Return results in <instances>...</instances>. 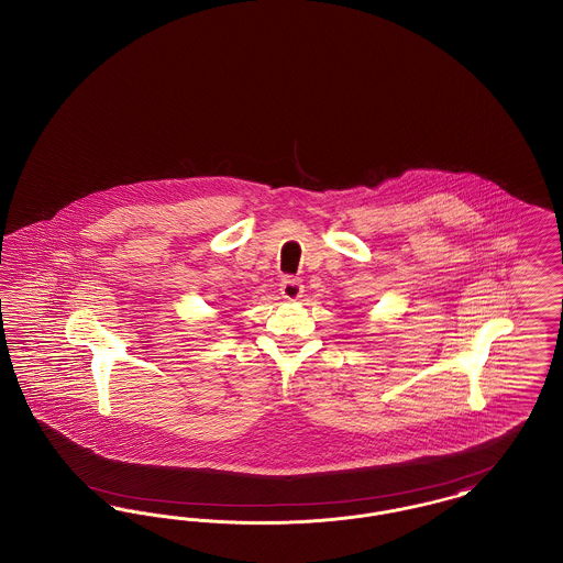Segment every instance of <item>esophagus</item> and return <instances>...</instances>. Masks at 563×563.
<instances>
[{"label":"esophagus","instance_id":"34e87169","mask_svg":"<svg viewBox=\"0 0 563 563\" xmlns=\"http://www.w3.org/2000/svg\"><path fill=\"white\" fill-rule=\"evenodd\" d=\"M301 294H303V285L299 280H296V278H283V283H280V296L283 298L296 301V299L301 298Z\"/></svg>","mask_w":563,"mask_h":563}]
</instances>
